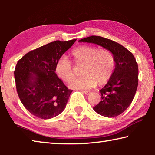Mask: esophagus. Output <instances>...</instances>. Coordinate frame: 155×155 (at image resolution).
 Returning a JSON list of instances; mask_svg holds the SVG:
<instances>
[{
	"label": "esophagus",
	"mask_w": 155,
	"mask_h": 155,
	"mask_svg": "<svg viewBox=\"0 0 155 155\" xmlns=\"http://www.w3.org/2000/svg\"><path fill=\"white\" fill-rule=\"evenodd\" d=\"M81 91H82L83 93H84L85 94H86V95H89L91 92L90 91H85V90H81Z\"/></svg>",
	"instance_id": "esophagus-1"
}]
</instances>
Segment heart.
<instances>
[{
    "label": "heart",
    "mask_w": 155,
    "mask_h": 155,
    "mask_svg": "<svg viewBox=\"0 0 155 155\" xmlns=\"http://www.w3.org/2000/svg\"><path fill=\"white\" fill-rule=\"evenodd\" d=\"M71 56L76 65H83L81 70L82 77L70 83V88L86 90L103 85L111 77L115 68V60L111 52L98 47L83 45L74 48ZM54 72L60 79L70 83L74 78L72 65L66 56L57 60Z\"/></svg>",
    "instance_id": "b5f03b06"
}]
</instances>
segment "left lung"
<instances>
[{
	"mask_svg": "<svg viewBox=\"0 0 155 155\" xmlns=\"http://www.w3.org/2000/svg\"><path fill=\"white\" fill-rule=\"evenodd\" d=\"M80 42L97 44L112 53L115 67L111 77L100 90L101 101L94 107L107 117L117 116L127 109L134 98L138 85V65L133 54L121 44L109 39L92 35Z\"/></svg>",
	"mask_w": 155,
	"mask_h": 155,
	"instance_id": "1",
	"label": "left lung"
}]
</instances>
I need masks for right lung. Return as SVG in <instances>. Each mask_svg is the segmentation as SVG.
I'll list each match as a JSON object with an SVG mask.
<instances>
[{
	"instance_id": "1",
	"label": "right lung",
	"mask_w": 155,
	"mask_h": 155,
	"mask_svg": "<svg viewBox=\"0 0 155 155\" xmlns=\"http://www.w3.org/2000/svg\"><path fill=\"white\" fill-rule=\"evenodd\" d=\"M76 40L52 41L28 52L18 61L14 77L18 96L35 117L51 119L65 109L72 90L58 78L54 67Z\"/></svg>"
}]
</instances>
